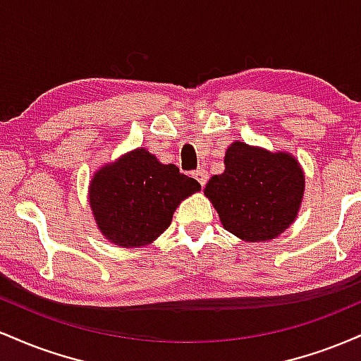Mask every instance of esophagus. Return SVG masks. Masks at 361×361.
I'll use <instances>...</instances> for the list:
<instances>
[{"label": "esophagus", "mask_w": 361, "mask_h": 361, "mask_svg": "<svg viewBox=\"0 0 361 361\" xmlns=\"http://www.w3.org/2000/svg\"><path fill=\"white\" fill-rule=\"evenodd\" d=\"M193 178H195V180H197L198 183H200L202 186H205L207 181H209V175H207L205 169H202V168H198L197 171H193Z\"/></svg>", "instance_id": "34e87169"}]
</instances>
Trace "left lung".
Instances as JSON below:
<instances>
[{
    "label": "left lung",
    "instance_id": "1",
    "mask_svg": "<svg viewBox=\"0 0 361 361\" xmlns=\"http://www.w3.org/2000/svg\"><path fill=\"white\" fill-rule=\"evenodd\" d=\"M226 171L205 186L222 226L246 241H268L297 217L304 197V173L285 152H268L234 142L226 152Z\"/></svg>",
    "mask_w": 361,
    "mask_h": 361
}]
</instances>
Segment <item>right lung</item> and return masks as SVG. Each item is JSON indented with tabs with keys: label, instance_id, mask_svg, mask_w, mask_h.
Instances as JSON below:
<instances>
[{
	"label": "right lung",
	"instance_id": "add662e5",
	"mask_svg": "<svg viewBox=\"0 0 361 361\" xmlns=\"http://www.w3.org/2000/svg\"><path fill=\"white\" fill-rule=\"evenodd\" d=\"M198 190L200 183L175 164H161L146 149H135L94 175L90 204L110 243L135 247L163 234L180 202Z\"/></svg>",
	"mask_w": 361,
	"mask_h": 361
}]
</instances>
